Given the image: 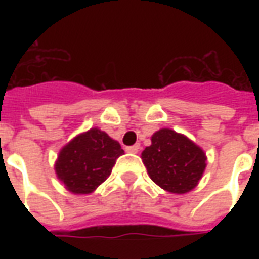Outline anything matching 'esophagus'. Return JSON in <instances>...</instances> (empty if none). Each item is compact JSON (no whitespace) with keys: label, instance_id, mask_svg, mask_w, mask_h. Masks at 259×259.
Listing matches in <instances>:
<instances>
[{"label":"esophagus","instance_id":"1","mask_svg":"<svg viewBox=\"0 0 259 259\" xmlns=\"http://www.w3.org/2000/svg\"><path fill=\"white\" fill-rule=\"evenodd\" d=\"M126 151H127V152H133V154H136V152L140 151V146H139V144H135V146L126 147Z\"/></svg>","mask_w":259,"mask_h":259}]
</instances>
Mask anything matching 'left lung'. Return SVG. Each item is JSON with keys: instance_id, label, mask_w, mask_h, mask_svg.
<instances>
[{"instance_id": "left-lung-1", "label": "left lung", "mask_w": 259, "mask_h": 259, "mask_svg": "<svg viewBox=\"0 0 259 259\" xmlns=\"http://www.w3.org/2000/svg\"><path fill=\"white\" fill-rule=\"evenodd\" d=\"M148 175L169 193L183 194L194 189L205 169V154L200 147L170 129L151 137V146L141 154Z\"/></svg>"}]
</instances>
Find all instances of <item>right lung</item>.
<instances>
[{
    "mask_svg": "<svg viewBox=\"0 0 259 259\" xmlns=\"http://www.w3.org/2000/svg\"><path fill=\"white\" fill-rule=\"evenodd\" d=\"M122 154L118 141L101 130L91 129L61 150L55 170L69 191L89 194L111 175L116 158Z\"/></svg>",
    "mask_w": 259,
    "mask_h": 259,
    "instance_id": "right-lung-1",
    "label": "right lung"
}]
</instances>
